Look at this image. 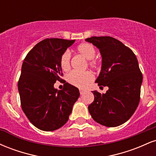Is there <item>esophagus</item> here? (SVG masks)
Here are the masks:
<instances>
[{"mask_svg":"<svg viewBox=\"0 0 156 156\" xmlns=\"http://www.w3.org/2000/svg\"><path fill=\"white\" fill-rule=\"evenodd\" d=\"M84 93H85V91L81 90V89H80V94H81V95H83V94H84Z\"/></svg>","mask_w":156,"mask_h":156,"instance_id":"34e87169","label":"esophagus"}]
</instances>
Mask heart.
Returning a JSON list of instances; mask_svg holds the SVG:
<instances>
[{"instance_id": "obj_1", "label": "heart", "mask_w": 156, "mask_h": 156, "mask_svg": "<svg viewBox=\"0 0 156 156\" xmlns=\"http://www.w3.org/2000/svg\"><path fill=\"white\" fill-rule=\"evenodd\" d=\"M78 52L86 59L89 60V66L92 69H97L98 67V62L94 59L95 57V49L91 44L87 43H82L78 47ZM71 55L69 51H65L62 54L60 59L61 68L64 71L69 70L70 68ZM67 81L75 87L83 89L88 86L89 83L94 79L92 73L90 72L78 73L73 71L67 75Z\"/></svg>"}]
</instances>
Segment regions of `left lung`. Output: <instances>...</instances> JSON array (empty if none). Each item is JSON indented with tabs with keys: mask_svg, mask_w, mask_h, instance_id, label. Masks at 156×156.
<instances>
[{
	"mask_svg": "<svg viewBox=\"0 0 156 156\" xmlns=\"http://www.w3.org/2000/svg\"><path fill=\"white\" fill-rule=\"evenodd\" d=\"M98 48L101 69L98 86L108 87L105 94L92 91L94 100L89 112L94 121L106 127L119 126L131 117L139 105L142 74L133 52L111 37L85 39Z\"/></svg>",
	"mask_w": 156,
	"mask_h": 156,
	"instance_id": "8db88e82",
	"label": "left lung"
}]
</instances>
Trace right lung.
<instances>
[{
  "label": "right lung",
  "mask_w": 156,
  "mask_h": 156,
  "mask_svg": "<svg viewBox=\"0 0 156 156\" xmlns=\"http://www.w3.org/2000/svg\"><path fill=\"white\" fill-rule=\"evenodd\" d=\"M75 41L44 39L23 61L17 85L21 106L29 121L39 130L53 131L63 126L80 96L78 89L68 83H64L62 90L54 88L62 75L61 57Z\"/></svg>",
  "instance_id": "1"
}]
</instances>
